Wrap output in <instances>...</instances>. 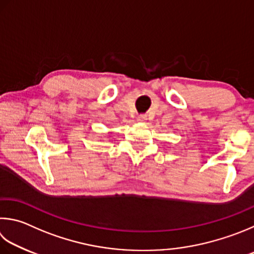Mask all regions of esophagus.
<instances>
[{
	"label": "esophagus",
	"instance_id": "obj_1",
	"mask_svg": "<svg viewBox=\"0 0 254 254\" xmlns=\"http://www.w3.org/2000/svg\"><path fill=\"white\" fill-rule=\"evenodd\" d=\"M142 119H143V118H141V117H140V118H139V120H142Z\"/></svg>",
	"mask_w": 254,
	"mask_h": 254
}]
</instances>
